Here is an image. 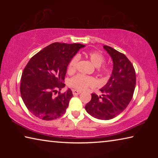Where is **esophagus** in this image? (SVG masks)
Segmentation results:
<instances>
[{"label": "esophagus", "mask_w": 158, "mask_h": 158, "mask_svg": "<svg viewBox=\"0 0 158 158\" xmlns=\"http://www.w3.org/2000/svg\"><path fill=\"white\" fill-rule=\"evenodd\" d=\"M81 93V92L79 91V90H73V95H79Z\"/></svg>", "instance_id": "34e87169"}]
</instances>
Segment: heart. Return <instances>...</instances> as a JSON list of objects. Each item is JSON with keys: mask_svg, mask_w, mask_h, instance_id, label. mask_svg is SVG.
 <instances>
[{"mask_svg": "<svg viewBox=\"0 0 158 158\" xmlns=\"http://www.w3.org/2000/svg\"><path fill=\"white\" fill-rule=\"evenodd\" d=\"M85 56L88 58H89L90 62L95 67H98V66L99 67L98 71L102 75L107 76L110 73V68L108 66L104 65L99 67L102 65V63L105 62V56H104L102 53L97 52V51H93V52H87L85 53ZM78 60V56H75L69 61L68 67V70L69 73H74L75 71ZM96 84H97V81H96L94 77L82 75V74H77V75L71 78L69 81V85L71 87L79 90H84L89 86H94Z\"/></svg>", "mask_w": 158, "mask_h": 158, "instance_id": "obj_1", "label": "heart"}]
</instances>
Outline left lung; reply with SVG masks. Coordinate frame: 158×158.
<instances>
[{
	"instance_id": "left-lung-1",
	"label": "left lung",
	"mask_w": 158,
	"mask_h": 158,
	"mask_svg": "<svg viewBox=\"0 0 158 158\" xmlns=\"http://www.w3.org/2000/svg\"><path fill=\"white\" fill-rule=\"evenodd\" d=\"M103 47L113 60L111 76L100 89L102 96L92 93L91 100L85 109L95 118L109 120L119 115L129 105L135 89L136 74L125 54L106 45Z\"/></svg>"
}]
</instances>
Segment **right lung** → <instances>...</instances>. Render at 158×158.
<instances>
[{
    "label": "right lung",
    "mask_w": 158,
    "mask_h": 158,
    "mask_svg": "<svg viewBox=\"0 0 158 158\" xmlns=\"http://www.w3.org/2000/svg\"><path fill=\"white\" fill-rule=\"evenodd\" d=\"M84 47L79 43L54 42L28 61L21 75L20 93L26 106L35 116L51 121L65 114L73 93L69 89L63 93L58 90L65 86L63 81L69 61Z\"/></svg>",
    "instance_id": "obj_1"
}]
</instances>
